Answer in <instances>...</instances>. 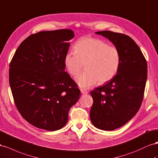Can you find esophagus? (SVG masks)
Segmentation results:
<instances>
[{"instance_id":"esophagus-1","label":"esophagus","mask_w":158,"mask_h":158,"mask_svg":"<svg viewBox=\"0 0 158 158\" xmlns=\"http://www.w3.org/2000/svg\"><path fill=\"white\" fill-rule=\"evenodd\" d=\"M80 91H81V93L83 94H88V92L84 89H81Z\"/></svg>"}]
</instances>
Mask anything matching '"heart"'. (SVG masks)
Returning a JSON list of instances; mask_svg holds the SVG:
<instances>
[{
	"mask_svg": "<svg viewBox=\"0 0 158 158\" xmlns=\"http://www.w3.org/2000/svg\"><path fill=\"white\" fill-rule=\"evenodd\" d=\"M75 50H69L64 56L68 72L77 76L85 64L86 71L76 80L81 88H89L96 83L104 84L114 78L120 66L119 50L98 38L86 37L76 42Z\"/></svg>",
	"mask_w": 158,
	"mask_h": 158,
	"instance_id": "b5f03b06",
	"label": "heart"
}]
</instances>
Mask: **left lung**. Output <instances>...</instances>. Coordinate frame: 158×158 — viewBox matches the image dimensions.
<instances>
[{"label": "left lung", "instance_id": "left-lung-1", "mask_svg": "<svg viewBox=\"0 0 158 158\" xmlns=\"http://www.w3.org/2000/svg\"><path fill=\"white\" fill-rule=\"evenodd\" d=\"M96 34L112 42L121 56L114 78L90 92L92 123L98 129L112 131L129 122L141 106L148 76L147 62L139 46L127 35L108 31Z\"/></svg>", "mask_w": 158, "mask_h": 158}]
</instances>
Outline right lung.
Masks as SVG:
<instances>
[{
  "label": "right lung",
  "instance_id": "add662e5",
  "mask_svg": "<svg viewBox=\"0 0 158 158\" xmlns=\"http://www.w3.org/2000/svg\"><path fill=\"white\" fill-rule=\"evenodd\" d=\"M74 36L69 29L30 35L10 62L9 82L15 105L23 118L40 129H61L80 98V90L64 71L69 41Z\"/></svg>",
  "mask_w": 158,
  "mask_h": 158
}]
</instances>
